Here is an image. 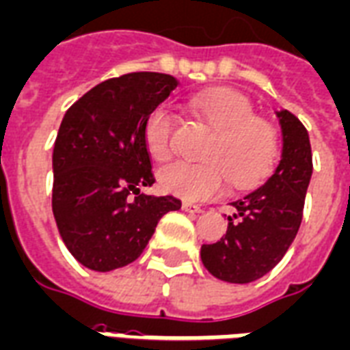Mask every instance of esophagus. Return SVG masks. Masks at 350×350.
I'll list each match as a JSON object with an SVG mask.
<instances>
[{"label": "esophagus", "mask_w": 350, "mask_h": 350, "mask_svg": "<svg viewBox=\"0 0 350 350\" xmlns=\"http://www.w3.org/2000/svg\"><path fill=\"white\" fill-rule=\"evenodd\" d=\"M183 210L188 212V214H201V212H203L201 206H197V204L193 203H183Z\"/></svg>", "instance_id": "obj_1"}]
</instances>
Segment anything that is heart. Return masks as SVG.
Listing matches in <instances>:
<instances>
[{
    "mask_svg": "<svg viewBox=\"0 0 350 350\" xmlns=\"http://www.w3.org/2000/svg\"><path fill=\"white\" fill-rule=\"evenodd\" d=\"M197 120L212 129L204 162L177 160L159 172L160 188L188 201H203L221 190L225 180L238 190L253 188L269 177L280 157V138L269 120L254 114L251 99L236 90H210L188 101ZM175 116L157 107L147 114L142 136L159 162L173 153Z\"/></svg>",
    "mask_w": 350,
    "mask_h": 350,
    "instance_id": "obj_1",
    "label": "heart"
}]
</instances>
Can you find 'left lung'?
I'll return each mask as SVG.
<instances>
[{
    "mask_svg": "<svg viewBox=\"0 0 350 350\" xmlns=\"http://www.w3.org/2000/svg\"><path fill=\"white\" fill-rule=\"evenodd\" d=\"M282 159L264 185L232 203L227 234L201 247L204 267L215 278L247 284L282 260L303 221L304 197L312 177L308 131L290 110L278 112Z\"/></svg>",
    "mask_w": 350,
    "mask_h": 350,
    "instance_id": "left-lung-1",
    "label": "left lung"
}]
</instances>
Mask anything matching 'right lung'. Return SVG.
Listing matches in <instances>:
<instances>
[{
  "mask_svg": "<svg viewBox=\"0 0 350 350\" xmlns=\"http://www.w3.org/2000/svg\"><path fill=\"white\" fill-rule=\"evenodd\" d=\"M165 73L109 79L77 99L53 147V215L70 253L94 271L135 262L160 217L180 208L173 196H146L153 164L142 136L147 114L177 88Z\"/></svg>",
  "mask_w": 350,
  "mask_h": 350,
  "instance_id": "obj_1",
  "label": "right lung"
}]
</instances>
